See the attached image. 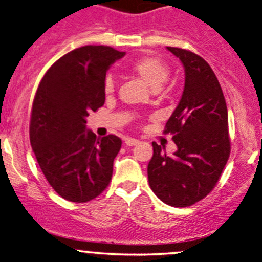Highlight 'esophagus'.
Returning <instances> with one entry per match:
<instances>
[{
	"instance_id": "34e87169",
	"label": "esophagus",
	"mask_w": 262,
	"mask_h": 262,
	"mask_svg": "<svg viewBox=\"0 0 262 262\" xmlns=\"http://www.w3.org/2000/svg\"><path fill=\"white\" fill-rule=\"evenodd\" d=\"M124 143H125L128 147H132V145H136L138 144L139 140L136 139V138H125V140H124Z\"/></svg>"
}]
</instances>
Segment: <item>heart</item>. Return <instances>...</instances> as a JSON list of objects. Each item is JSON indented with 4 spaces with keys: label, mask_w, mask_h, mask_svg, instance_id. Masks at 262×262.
Here are the masks:
<instances>
[{
    "label": "heart",
    "mask_w": 262,
    "mask_h": 262,
    "mask_svg": "<svg viewBox=\"0 0 262 262\" xmlns=\"http://www.w3.org/2000/svg\"><path fill=\"white\" fill-rule=\"evenodd\" d=\"M129 70L136 74L147 85H149L153 90L159 89L164 81L169 76V66L166 61L157 56H140L134 60L129 65ZM104 92L106 94H112L114 92V81L112 78H106L104 84Z\"/></svg>",
    "instance_id": "obj_1"
}]
</instances>
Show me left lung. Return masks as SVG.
Wrapping results in <instances>:
<instances>
[{
	"label": "left lung",
	"instance_id": "1",
	"mask_svg": "<svg viewBox=\"0 0 262 262\" xmlns=\"http://www.w3.org/2000/svg\"><path fill=\"white\" fill-rule=\"evenodd\" d=\"M168 50L184 68V89L168 119L164 134H173L172 156L153 145L148 181L156 196L173 207H187L214 188L231 152L227 106L221 85L206 60L180 48Z\"/></svg>",
	"mask_w": 262,
	"mask_h": 262
}]
</instances>
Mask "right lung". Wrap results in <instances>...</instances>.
Segmentation results:
<instances>
[{
	"label": "right lung",
	"mask_w": 262,
	"mask_h": 262,
	"mask_svg": "<svg viewBox=\"0 0 262 262\" xmlns=\"http://www.w3.org/2000/svg\"><path fill=\"white\" fill-rule=\"evenodd\" d=\"M124 54L103 45L75 49L51 65L37 88L30 142L50 186L71 202L94 200L112 180L122 139L98 138L86 117L104 105L106 70Z\"/></svg>",
	"instance_id": "1"
}]
</instances>
